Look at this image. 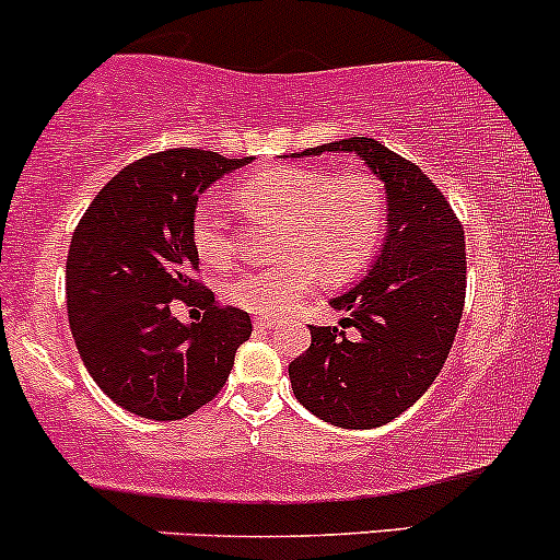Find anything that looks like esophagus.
<instances>
[{
    "instance_id": "34e87169",
    "label": "esophagus",
    "mask_w": 560,
    "mask_h": 560,
    "mask_svg": "<svg viewBox=\"0 0 560 560\" xmlns=\"http://www.w3.org/2000/svg\"><path fill=\"white\" fill-rule=\"evenodd\" d=\"M258 330H267V328H278V320H269V317H258L256 320Z\"/></svg>"
}]
</instances>
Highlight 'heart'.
Masks as SVG:
<instances>
[{
    "label": "heart",
    "mask_w": 560,
    "mask_h": 560,
    "mask_svg": "<svg viewBox=\"0 0 560 560\" xmlns=\"http://www.w3.org/2000/svg\"><path fill=\"white\" fill-rule=\"evenodd\" d=\"M232 195L243 210L278 219V261L226 282L230 302L261 317L293 310L317 275L345 282L369 267L387 224L382 184L365 171L330 176L323 167H267L245 176ZM191 245L206 264L232 258V226L219 202L202 200L195 208Z\"/></svg>",
    "instance_id": "obj_1"
}]
</instances>
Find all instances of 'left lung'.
Wrapping results in <instances>:
<instances>
[{"mask_svg": "<svg viewBox=\"0 0 560 560\" xmlns=\"http://www.w3.org/2000/svg\"><path fill=\"white\" fill-rule=\"evenodd\" d=\"M350 152L384 182L387 234L358 285L330 299L341 328H310L312 345L288 365L306 411L345 430L393 422L446 363L465 306V232L435 184L374 138H341L299 158Z\"/></svg>", "mask_w": 560, "mask_h": 560, "instance_id": "left-lung-1", "label": "left lung"}]
</instances>
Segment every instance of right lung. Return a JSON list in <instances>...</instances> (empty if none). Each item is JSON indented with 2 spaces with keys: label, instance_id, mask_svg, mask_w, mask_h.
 I'll use <instances>...</instances> for the list:
<instances>
[{
  "label": "right lung",
  "instance_id": "right-lung-1",
  "mask_svg": "<svg viewBox=\"0 0 560 560\" xmlns=\"http://www.w3.org/2000/svg\"><path fill=\"white\" fill-rule=\"evenodd\" d=\"M200 149H167L122 167L90 202L66 258V306L93 382L136 417L195 413L230 378L250 315L215 306L191 280V215L208 186L248 165ZM176 298L207 306L203 320L172 317Z\"/></svg>",
  "mask_w": 560,
  "mask_h": 560
}]
</instances>
